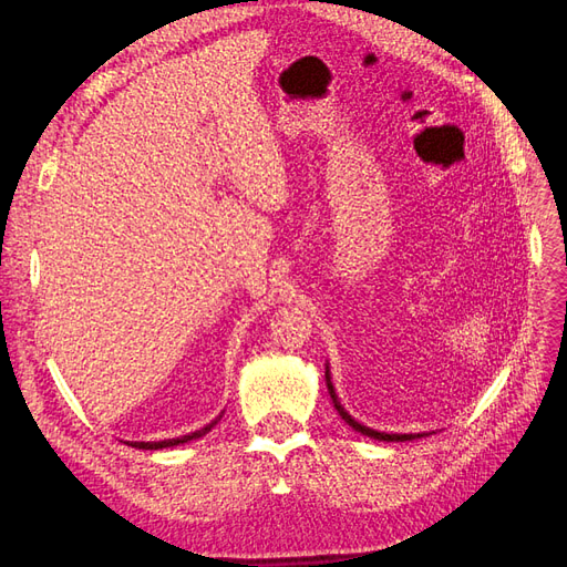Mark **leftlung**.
<instances>
[{"label":"left lung","mask_w":567,"mask_h":567,"mask_svg":"<svg viewBox=\"0 0 567 567\" xmlns=\"http://www.w3.org/2000/svg\"><path fill=\"white\" fill-rule=\"evenodd\" d=\"M326 385H329V392H331V400H333V404H336V409H338V414L346 419V423L348 425H352L357 433H362V435H369V437H373V440H383V442H406V440H416V437H423V435H400V433H379V431H373V427H367V425H362L359 421H354L346 409H342V404L338 402V394H336V390H333V383H331V373H329V367H326Z\"/></svg>","instance_id":"left-lung-1"}]
</instances>
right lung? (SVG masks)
<instances>
[{"label":"right lung","instance_id":"right-lung-1","mask_svg":"<svg viewBox=\"0 0 567 567\" xmlns=\"http://www.w3.org/2000/svg\"><path fill=\"white\" fill-rule=\"evenodd\" d=\"M221 419V414L215 419V421H210L208 425L205 427H200V431H196V433H188V435H182V437H173V440H163V442H130L132 447H136V450H165V447H177V444H184V442H192V440H198V437H203L205 433L208 431H213V427L217 425V421Z\"/></svg>","mask_w":567,"mask_h":567}]
</instances>
